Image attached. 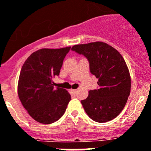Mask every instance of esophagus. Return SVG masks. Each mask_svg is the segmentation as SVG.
I'll return each mask as SVG.
<instances>
[{
  "mask_svg": "<svg viewBox=\"0 0 151 151\" xmlns=\"http://www.w3.org/2000/svg\"><path fill=\"white\" fill-rule=\"evenodd\" d=\"M71 91L74 93H77V90H76V89H74V90H71Z\"/></svg>",
  "mask_w": 151,
  "mask_h": 151,
  "instance_id": "34e87169",
  "label": "esophagus"
}]
</instances>
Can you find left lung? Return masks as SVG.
<instances>
[{"label":"left lung","instance_id":"1","mask_svg":"<svg viewBox=\"0 0 151 151\" xmlns=\"http://www.w3.org/2000/svg\"><path fill=\"white\" fill-rule=\"evenodd\" d=\"M73 51L88 59L90 70L98 79L99 89L89 91L81 101L85 112L96 122L117 117L126 104L131 91V76L125 61L115 48L103 42L75 45Z\"/></svg>","mask_w":151,"mask_h":151}]
</instances>
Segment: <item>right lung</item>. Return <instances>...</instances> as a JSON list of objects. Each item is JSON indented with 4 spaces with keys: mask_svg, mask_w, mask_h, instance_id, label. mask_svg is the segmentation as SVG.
Segmentation results:
<instances>
[{
    "mask_svg": "<svg viewBox=\"0 0 151 151\" xmlns=\"http://www.w3.org/2000/svg\"><path fill=\"white\" fill-rule=\"evenodd\" d=\"M70 47L41 48L23 64L17 85L18 96L29 115L36 122L51 124L64 115L70 95L65 89L53 86Z\"/></svg>",
    "mask_w": 151,
    "mask_h": 151,
    "instance_id": "add662e5",
    "label": "right lung"
}]
</instances>
